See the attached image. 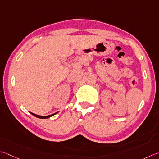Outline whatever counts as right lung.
I'll use <instances>...</instances> for the list:
<instances>
[{
    "label": "right lung",
    "mask_w": 159,
    "mask_h": 159,
    "mask_svg": "<svg viewBox=\"0 0 159 159\" xmlns=\"http://www.w3.org/2000/svg\"><path fill=\"white\" fill-rule=\"evenodd\" d=\"M57 113H54V114H51V115H48V116H39V115H36V114H33V113H31V114H32V115H34V116H36V117H37V118H39V119H48V118H49V117H50V116H53V115H54V114H56Z\"/></svg>",
    "instance_id": "add662e5"
}]
</instances>
